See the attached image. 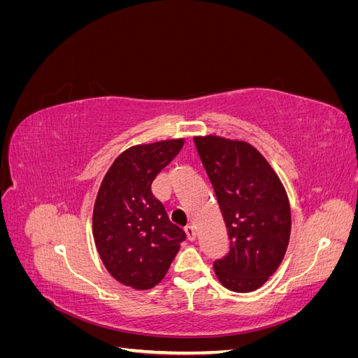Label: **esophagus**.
Listing matches in <instances>:
<instances>
[{"instance_id": "1", "label": "esophagus", "mask_w": 358, "mask_h": 358, "mask_svg": "<svg viewBox=\"0 0 358 358\" xmlns=\"http://www.w3.org/2000/svg\"><path fill=\"white\" fill-rule=\"evenodd\" d=\"M185 233H187V237H188L189 241L196 239V229H194V225H187L185 227Z\"/></svg>"}]
</instances>
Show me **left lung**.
<instances>
[{
	"mask_svg": "<svg viewBox=\"0 0 358 358\" xmlns=\"http://www.w3.org/2000/svg\"><path fill=\"white\" fill-rule=\"evenodd\" d=\"M218 200L230 251L216 259L220 282L236 292L262 287L282 263L291 210L282 182L266 158L242 140L194 137Z\"/></svg>",
	"mask_w": 358,
	"mask_h": 358,
	"instance_id": "obj_1",
	"label": "left lung"
}]
</instances>
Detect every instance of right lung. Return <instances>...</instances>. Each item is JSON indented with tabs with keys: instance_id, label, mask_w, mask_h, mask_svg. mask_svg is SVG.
<instances>
[{
	"instance_id": "1",
	"label": "right lung",
	"mask_w": 358,
	"mask_h": 358,
	"mask_svg": "<svg viewBox=\"0 0 358 358\" xmlns=\"http://www.w3.org/2000/svg\"><path fill=\"white\" fill-rule=\"evenodd\" d=\"M182 146L183 138H175L127 149L107 170L96 194L92 215L96 251L107 272L134 289L161 282L187 239L150 189Z\"/></svg>"
}]
</instances>
